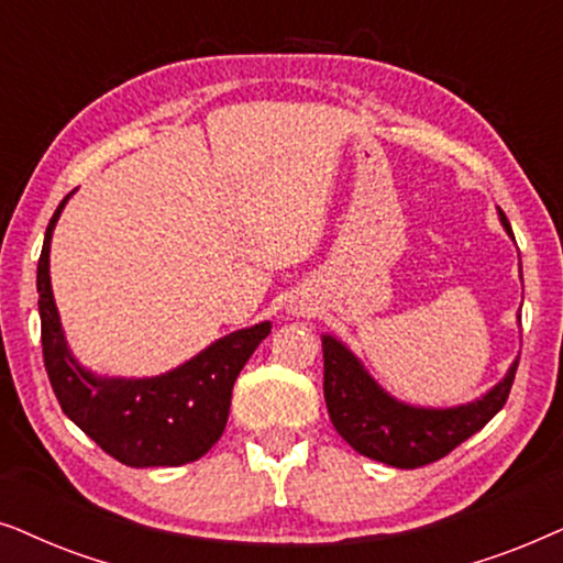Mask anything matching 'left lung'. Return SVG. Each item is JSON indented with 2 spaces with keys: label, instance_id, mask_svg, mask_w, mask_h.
Here are the masks:
<instances>
[{
  "label": "left lung",
  "instance_id": "8db88e82",
  "mask_svg": "<svg viewBox=\"0 0 563 563\" xmlns=\"http://www.w3.org/2000/svg\"><path fill=\"white\" fill-rule=\"evenodd\" d=\"M501 223L509 229L505 213ZM324 399L336 432L357 453L396 468H419L440 461L482 430L505 407L517 363L484 399L455 409H417L380 391L342 342L324 336Z\"/></svg>",
  "mask_w": 563,
  "mask_h": 563
}]
</instances>
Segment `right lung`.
Here are the masks:
<instances>
[{
  "mask_svg": "<svg viewBox=\"0 0 563 563\" xmlns=\"http://www.w3.org/2000/svg\"><path fill=\"white\" fill-rule=\"evenodd\" d=\"M69 195L48 223L37 260L43 363L56 399L81 432L125 466H183L198 461L223 434L234 380L269 334V321L223 336L167 376L141 380L92 376L66 350L51 294V234Z\"/></svg>",
  "mask_w": 563,
  "mask_h": 563,
  "instance_id": "obj_1",
  "label": "right lung"
}]
</instances>
